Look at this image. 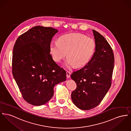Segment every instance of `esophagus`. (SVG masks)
Returning a JSON list of instances; mask_svg holds the SVG:
<instances>
[{"label":"esophagus","mask_w":131,"mask_h":131,"mask_svg":"<svg viewBox=\"0 0 131 131\" xmlns=\"http://www.w3.org/2000/svg\"><path fill=\"white\" fill-rule=\"evenodd\" d=\"M70 73L69 71H67V77L68 79H69L70 78Z\"/></svg>","instance_id":"esophagus-1"}]
</instances>
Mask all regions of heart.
I'll return each instance as SVG.
<instances>
[{
	"mask_svg": "<svg viewBox=\"0 0 131 131\" xmlns=\"http://www.w3.org/2000/svg\"><path fill=\"white\" fill-rule=\"evenodd\" d=\"M95 49V43L93 39L79 33L62 36L59 42L52 41L50 45L51 54L56 62L61 61L67 53L68 58L64 65L69 68L86 65L92 58Z\"/></svg>",
	"mask_w": 131,
	"mask_h": 131,
	"instance_id": "1",
	"label": "heart"
}]
</instances>
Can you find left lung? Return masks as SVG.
<instances>
[{
  "mask_svg": "<svg viewBox=\"0 0 131 131\" xmlns=\"http://www.w3.org/2000/svg\"><path fill=\"white\" fill-rule=\"evenodd\" d=\"M95 51L84 67L72 73L77 83L71 97L74 104L83 110L93 109L100 103L111 85L114 66L113 50L104 37L92 30Z\"/></svg>",
  "mask_w": 131,
  "mask_h": 131,
  "instance_id": "8db88e82",
  "label": "left lung"
}]
</instances>
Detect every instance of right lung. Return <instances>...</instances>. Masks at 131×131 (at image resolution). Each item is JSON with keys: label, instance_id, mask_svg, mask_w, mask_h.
<instances>
[{"label": "right lung", "instance_id": "1", "mask_svg": "<svg viewBox=\"0 0 131 131\" xmlns=\"http://www.w3.org/2000/svg\"><path fill=\"white\" fill-rule=\"evenodd\" d=\"M58 30L37 26L18 38L12 56V73L24 99L41 106L53 95L54 86L66 80L64 70L52 59L50 45Z\"/></svg>", "mask_w": 131, "mask_h": 131}]
</instances>
